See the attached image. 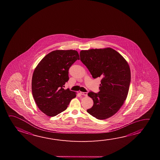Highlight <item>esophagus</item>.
<instances>
[{"mask_svg": "<svg viewBox=\"0 0 160 160\" xmlns=\"http://www.w3.org/2000/svg\"><path fill=\"white\" fill-rule=\"evenodd\" d=\"M80 94L82 95H84V96H85V97H87V95H88V93L86 92H80Z\"/></svg>", "mask_w": 160, "mask_h": 160, "instance_id": "1", "label": "esophagus"}]
</instances>
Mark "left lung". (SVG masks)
Segmentation results:
<instances>
[{"label":"left lung","instance_id":"1","mask_svg":"<svg viewBox=\"0 0 160 160\" xmlns=\"http://www.w3.org/2000/svg\"><path fill=\"white\" fill-rule=\"evenodd\" d=\"M80 56L92 78H102L99 92L88 94L94 104L87 112L100 120L110 118L120 109L127 97L131 82L128 63L110 47L81 50Z\"/></svg>","mask_w":160,"mask_h":160}]
</instances>
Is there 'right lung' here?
Returning a JSON list of instances; mask_svg holds the SVG:
<instances>
[{
  "label": "right lung",
  "mask_w": 160,
  "mask_h": 160,
  "mask_svg": "<svg viewBox=\"0 0 160 160\" xmlns=\"http://www.w3.org/2000/svg\"><path fill=\"white\" fill-rule=\"evenodd\" d=\"M79 55L75 50H55L46 55L34 69L32 92L40 110L49 117L63 112L76 92L64 89L68 70Z\"/></svg>",
  "instance_id": "obj_1"
}]
</instances>
